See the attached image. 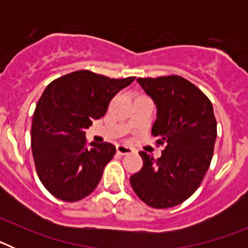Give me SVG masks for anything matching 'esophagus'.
I'll list each match as a JSON object with an SVG mask.
<instances>
[{
  "label": "esophagus",
  "instance_id": "34e87169",
  "mask_svg": "<svg viewBox=\"0 0 248 248\" xmlns=\"http://www.w3.org/2000/svg\"><path fill=\"white\" fill-rule=\"evenodd\" d=\"M117 151L118 154L120 155H126V154H130V153H133V149L130 148V146H126V145H118L117 146Z\"/></svg>",
  "mask_w": 248,
  "mask_h": 248
}]
</instances>
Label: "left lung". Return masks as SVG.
<instances>
[{
  "mask_svg": "<svg viewBox=\"0 0 248 248\" xmlns=\"http://www.w3.org/2000/svg\"><path fill=\"white\" fill-rule=\"evenodd\" d=\"M156 107L151 133L165 149L155 160L140 151L144 165L130 185L148 206L180 205L200 186L211 163L217 137L211 102L192 83L179 76L138 78Z\"/></svg>",
  "mask_w": 248,
  "mask_h": 248,
  "instance_id": "obj_1",
  "label": "left lung"
}]
</instances>
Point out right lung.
<instances>
[{"label":"right lung","mask_w":248,"mask_h":248,"mask_svg":"<svg viewBox=\"0 0 248 248\" xmlns=\"http://www.w3.org/2000/svg\"><path fill=\"white\" fill-rule=\"evenodd\" d=\"M134 79L77 71L47 85L33 114L31 145L39 180L57 199L79 201L97 187L117 149L110 143H91L88 148L85 130L104 117L111 98Z\"/></svg>","instance_id":"obj_1"}]
</instances>
